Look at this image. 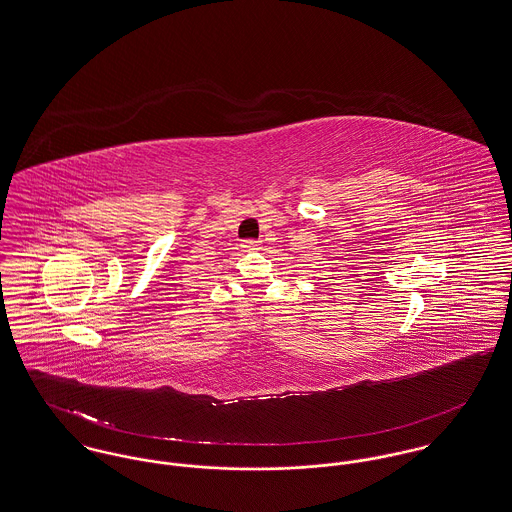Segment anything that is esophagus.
Returning a JSON list of instances; mask_svg holds the SVG:
<instances>
[{"instance_id": "34e87169", "label": "esophagus", "mask_w": 512, "mask_h": 512, "mask_svg": "<svg viewBox=\"0 0 512 512\" xmlns=\"http://www.w3.org/2000/svg\"><path fill=\"white\" fill-rule=\"evenodd\" d=\"M259 241L257 240H245L243 243H241V247L245 249V251H253V249H259Z\"/></svg>"}]
</instances>
